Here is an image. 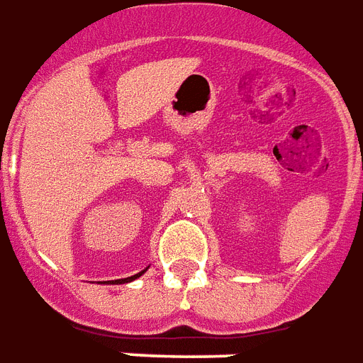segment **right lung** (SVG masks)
<instances>
[{
	"label": "right lung",
	"mask_w": 363,
	"mask_h": 363,
	"mask_svg": "<svg viewBox=\"0 0 363 363\" xmlns=\"http://www.w3.org/2000/svg\"><path fill=\"white\" fill-rule=\"evenodd\" d=\"M147 269H149V267H147ZM147 269H145V271H141V272H137V274H133V277H127V279L116 280V282H113V280H108V284H125V282H131V280H135V279H139V277H143V274L147 272Z\"/></svg>",
	"instance_id": "right-lung-1"
}]
</instances>
